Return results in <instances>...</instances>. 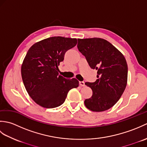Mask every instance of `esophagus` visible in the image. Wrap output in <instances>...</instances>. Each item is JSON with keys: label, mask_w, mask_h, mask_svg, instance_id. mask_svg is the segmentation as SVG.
Segmentation results:
<instances>
[{"label": "esophagus", "mask_w": 147, "mask_h": 147, "mask_svg": "<svg viewBox=\"0 0 147 147\" xmlns=\"http://www.w3.org/2000/svg\"><path fill=\"white\" fill-rule=\"evenodd\" d=\"M79 83H80V85L81 86H85V82H80Z\"/></svg>", "instance_id": "34e87169"}]
</instances>
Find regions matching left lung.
I'll list each match as a JSON object with an SVG mask.
<instances>
[{
	"instance_id": "obj_1",
	"label": "left lung",
	"mask_w": 147,
	"mask_h": 147,
	"mask_svg": "<svg viewBox=\"0 0 147 147\" xmlns=\"http://www.w3.org/2000/svg\"><path fill=\"white\" fill-rule=\"evenodd\" d=\"M78 49L90 67L97 70V80L85 85L92 90L85 105L89 110H108L119 100L126 88L127 65L124 55L107 40L100 38L78 39Z\"/></svg>"
}]
</instances>
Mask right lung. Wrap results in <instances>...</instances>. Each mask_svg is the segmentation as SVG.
I'll return each instance as SVG.
<instances>
[{"instance_id": "add662e5", "label": "right lung", "mask_w": 147, "mask_h": 147, "mask_svg": "<svg viewBox=\"0 0 147 147\" xmlns=\"http://www.w3.org/2000/svg\"><path fill=\"white\" fill-rule=\"evenodd\" d=\"M76 43V38L53 36L35 43L28 50L21 76L27 92L37 104L47 109L59 107L68 92L79 86L76 79H66L58 73V65L65 52Z\"/></svg>"}]
</instances>
